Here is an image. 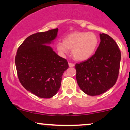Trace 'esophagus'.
Instances as JSON below:
<instances>
[{"label":"esophagus","instance_id":"34e87169","mask_svg":"<svg viewBox=\"0 0 130 130\" xmlns=\"http://www.w3.org/2000/svg\"><path fill=\"white\" fill-rule=\"evenodd\" d=\"M75 66V64H73V63H70V62H69V67H73Z\"/></svg>","mask_w":130,"mask_h":130}]
</instances>
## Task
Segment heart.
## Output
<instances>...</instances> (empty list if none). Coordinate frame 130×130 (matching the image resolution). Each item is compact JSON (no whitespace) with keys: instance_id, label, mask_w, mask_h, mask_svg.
<instances>
[{"instance_id":"heart-1","label":"heart","mask_w":130,"mask_h":130,"mask_svg":"<svg viewBox=\"0 0 130 130\" xmlns=\"http://www.w3.org/2000/svg\"><path fill=\"white\" fill-rule=\"evenodd\" d=\"M99 44V38L96 34L87 32H73L64 38L63 42L56 44L57 51L66 54L72 50V55L76 61H85L93 55Z\"/></svg>"}]
</instances>
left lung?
<instances>
[{"instance_id":"left-lung-1","label":"left lung","mask_w":130,"mask_h":130,"mask_svg":"<svg viewBox=\"0 0 130 130\" xmlns=\"http://www.w3.org/2000/svg\"><path fill=\"white\" fill-rule=\"evenodd\" d=\"M99 36L101 42L95 54L75 65L78 86L90 96L107 92L114 86L119 75L121 54L118 44L106 34Z\"/></svg>"}]
</instances>
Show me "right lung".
Segmentation results:
<instances>
[{
	"mask_svg": "<svg viewBox=\"0 0 130 130\" xmlns=\"http://www.w3.org/2000/svg\"><path fill=\"white\" fill-rule=\"evenodd\" d=\"M58 31L57 28L31 35L16 54V70L20 83L29 92L43 98L57 94L64 72L69 68L67 60L46 45L55 39Z\"/></svg>",
	"mask_w": 130,
	"mask_h": 130,
	"instance_id": "obj_1",
	"label": "right lung"
}]
</instances>
